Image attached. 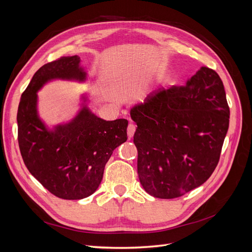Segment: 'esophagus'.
I'll return each instance as SVG.
<instances>
[{
  "label": "esophagus",
  "mask_w": 252,
  "mask_h": 252,
  "mask_svg": "<svg viewBox=\"0 0 252 252\" xmlns=\"http://www.w3.org/2000/svg\"><path fill=\"white\" fill-rule=\"evenodd\" d=\"M134 132H135V125L134 124H132V123H130L128 125V127H127V134H128V138L129 139H131L132 136H133V134H134Z\"/></svg>",
  "instance_id": "esophagus-1"
}]
</instances>
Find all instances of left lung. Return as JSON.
<instances>
[{
	"mask_svg": "<svg viewBox=\"0 0 252 252\" xmlns=\"http://www.w3.org/2000/svg\"><path fill=\"white\" fill-rule=\"evenodd\" d=\"M223 82L202 67L184 86L158 89L130 109L145 191L174 199L209 179L229 127Z\"/></svg>",
	"mask_w": 252,
	"mask_h": 252,
	"instance_id": "8db88e82",
	"label": "left lung"
}]
</instances>
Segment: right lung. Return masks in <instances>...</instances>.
I'll use <instances>...</instances> for the list:
<instances>
[{"label": "right lung", "instance_id": "add662e5", "mask_svg": "<svg viewBox=\"0 0 252 252\" xmlns=\"http://www.w3.org/2000/svg\"><path fill=\"white\" fill-rule=\"evenodd\" d=\"M58 80L87 83L79 56L63 57L34 73L18 109L19 146L27 169L48 191L64 200H81L98 188L113 150L127 141L128 121L98 118L84 93L72 119L46 124L39 113L37 93Z\"/></svg>", "mask_w": 252, "mask_h": 252}]
</instances>
